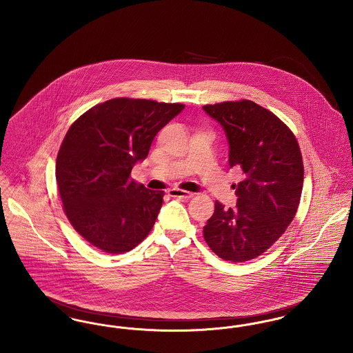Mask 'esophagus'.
<instances>
[{
	"label": "esophagus",
	"instance_id": "obj_1",
	"mask_svg": "<svg viewBox=\"0 0 353 353\" xmlns=\"http://www.w3.org/2000/svg\"><path fill=\"white\" fill-rule=\"evenodd\" d=\"M168 193L170 197H179V199H190L193 196V193L186 192L183 189H170Z\"/></svg>",
	"mask_w": 353,
	"mask_h": 353
}]
</instances>
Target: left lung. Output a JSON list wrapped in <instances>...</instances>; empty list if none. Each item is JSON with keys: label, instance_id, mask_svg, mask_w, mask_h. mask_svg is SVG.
<instances>
[{"label": "left lung", "instance_id": "1", "mask_svg": "<svg viewBox=\"0 0 353 353\" xmlns=\"http://www.w3.org/2000/svg\"><path fill=\"white\" fill-rule=\"evenodd\" d=\"M222 125L229 143V165L242 169L233 185L236 205L216 201L203 238L219 258L246 262L266 252L296 214L303 189L302 153L291 130L252 101L202 107Z\"/></svg>", "mask_w": 353, "mask_h": 353}]
</instances>
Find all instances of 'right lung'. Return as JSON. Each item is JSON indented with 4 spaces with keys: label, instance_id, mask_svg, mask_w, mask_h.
<instances>
[{
    "label": "right lung",
    "instance_id": "1",
    "mask_svg": "<svg viewBox=\"0 0 353 353\" xmlns=\"http://www.w3.org/2000/svg\"><path fill=\"white\" fill-rule=\"evenodd\" d=\"M184 107L117 98L90 108L68 128L57 156V184L70 223L92 246L121 254L151 232L164 192L136 184L130 174Z\"/></svg>",
    "mask_w": 353,
    "mask_h": 353
}]
</instances>
